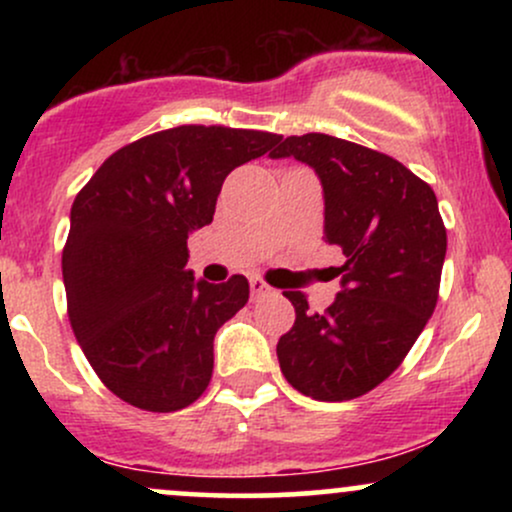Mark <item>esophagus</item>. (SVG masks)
Segmentation results:
<instances>
[{
    "label": "esophagus",
    "instance_id": "obj_1",
    "mask_svg": "<svg viewBox=\"0 0 512 512\" xmlns=\"http://www.w3.org/2000/svg\"><path fill=\"white\" fill-rule=\"evenodd\" d=\"M250 291H252V298H260V296H267V293H272V286H267L262 279L252 276V279H250Z\"/></svg>",
    "mask_w": 512,
    "mask_h": 512
}]
</instances>
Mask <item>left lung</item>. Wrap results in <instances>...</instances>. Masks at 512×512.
<instances>
[{
	"label": "left lung",
	"mask_w": 512,
	"mask_h": 512,
	"mask_svg": "<svg viewBox=\"0 0 512 512\" xmlns=\"http://www.w3.org/2000/svg\"><path fill=\"white\" fill-rule=\"evenodd\" d=\"M269 158L315 170L325 243L346 257L342 291L325 313L284 291L296 322L276 344L281 373L317 402L361 397L395 373L436 310L448 248L438 199L395 158L330 134L286 137Z\"/></svg>",
	"instance_id": "8db88e82"
}]
</instances>
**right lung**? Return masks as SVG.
I'll return each instance as SVG.
<instances>
[{
  "label": "right lung",
  "mask_w": 512,
  "mask_h": 512,
  "mask_svg": "<svg viewBox=\"0 0 512 512\" xmlns=\"http://www.w3.org/2000/svg\"><path fill=\"white\" fill-rule=\"evenodd\" d=\"M279 142L257 129H163L115 151L76 195L62 252L69 322L103 385L132 407L178 411L207 390L216 332L250 284L195 279L187 238L214 219L226 175Z\"/></svg>",
  "instance_id": "obj_1"
}]
</instances>
